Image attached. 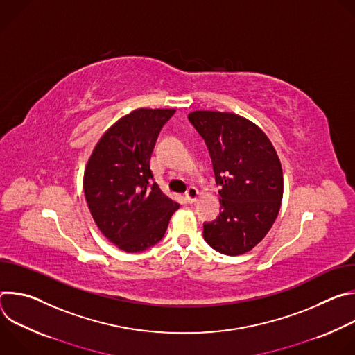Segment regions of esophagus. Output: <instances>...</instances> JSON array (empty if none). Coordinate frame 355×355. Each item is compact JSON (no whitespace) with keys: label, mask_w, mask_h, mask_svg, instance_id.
<instances>
[{"label":"esophagus","mask_w":355,"mask_h":355,"mask_svg":"<svg viewBox=\"0 0 355 355\" xmlns=\"http://www.w3.org/2000/svg\"><path fill=\"white\" fill-rule=\"evenodd\" d=\"M198 195H199L198 189L195 187H189L185 192V199H187V202H189V204H192V202H195L198 199Z\"/></svg>","instance_id":"34e87169"}]
</instances>
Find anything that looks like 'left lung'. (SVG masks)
Listing matches in <instances>:
<instances>
[{
    "mask_svg": "<svg viewBox=\"0 0 355 355\" xmlns=\"http://www.w3.org/2000/svg\"><path fill=\"white\" fill-rule=\"evenodd\" d=\"M188 119L207 143L220 185L222 212L204 223V239L222 254H244L266 237L281 208L277 151L257 125L236 114L195 111Z\"/></svg>",
    "mask_w": 355,
    "mask_h": 355,
    "instance_id": "1",
    "label": "left lung"
}]
</instances>
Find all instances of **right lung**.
Returning a JSON list of instances; mask_svg holds the SVG:
<instances>
[{
	"label": "right lung",
	"mask_w": 355,
	"mask_h": 355,
	"mask_svg": "<svg viewBox=\"0 0 355 355\" xmlns=\"http://www.w3.org/2000/svg\"><path fill=\"white\" fill-rule=\"evenodd\" d=\"M174 112L140 108L121 118L99 139L87 163L84 193L94 222L126 252L159 243L180 208L150 170L159 133Z\"/></svg>",
	"instance_id": "1"
}]
</instances>
